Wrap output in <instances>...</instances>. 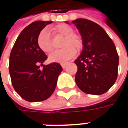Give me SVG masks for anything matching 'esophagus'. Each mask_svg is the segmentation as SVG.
Masks as SVG:
<instances>
[{
  "mask_svg": "<svg viewBox=\"0 0 128 128\" xmlns=\"http://www.w3.org/2000/svg\"><path fill=\"white\" fill-rule=\"evenodd\" d=\"M61 65H62V68H63V69H64V68L66 66V64H62Z\"/></svg>",
  "mask_w": 128,
  "mask_h": 128,
  "instance_id": "esophagus-1",
  "label": "esophagus"
}]
</instances>
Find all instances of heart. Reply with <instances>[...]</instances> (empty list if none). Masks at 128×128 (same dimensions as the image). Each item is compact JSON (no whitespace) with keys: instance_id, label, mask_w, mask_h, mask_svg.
<instances>
[{"instance_id":"b5f03b06","label":"heart","mask_w":128,"mask_h":128,"mask_svg":"<svg viewBox=\"0 0 128 128\" xmlns=\"http://www.w3.org/2000/svg\"><path fill=\"white\" fill-rule=\"evenodd\" d=\"M54 31L65 36L62 43L64 48L52 52L48 56L50 62L65 64L76 55V48L78 50L82 48L83 42L82 38L74 33L72 27L66 24H61L54 28ZM37 44L39 48L45 53H49L53 50V43L51 41L50 33L48 29L42 30L37 38Z\"/></svg>"}]
</instances>
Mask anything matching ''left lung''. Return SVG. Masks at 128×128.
<instances>
[{
  "instance_id": "8db88e82",
  "label": "left lung",
  "mask_w": 128,
  "mask_h": 128,
  "mask_svg": "<svg viewBox=\"0 0 128 128\" xmlns=\"http://www.w3.org/2000/svg\"><path fill=\"white\" fill-rule=\"evenodd\" d=\"M72 23L79 30L83 42L82 53L74 61L78 66L76 84L86 94H104L117 78L119 56L116 47L98 24L86 19H75Z\"/></svg>"
}]
</instances>
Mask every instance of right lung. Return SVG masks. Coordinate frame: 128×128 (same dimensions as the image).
Instances as JSON below:
<instances>
[{"label":"right lung","mask_w":128,"mask_h":128,"mask_svg":"<svg viewBox=\"0 0 128 128\" xmlns=\"http://www.w3.org/2000/svg\"><path fill=\"white\" fill-rule=\"evenodd\" d=\"M53 22L36 21L19 34L9 58V73L16 92L27 102L46 100L54 92L58 77L62 71L58 63L43 65L47 59L39 48L37 38L42 30ZM40 64L44 66L40 69Z\"/></svg>","instance_id":"add662e5"}]
</instances>
